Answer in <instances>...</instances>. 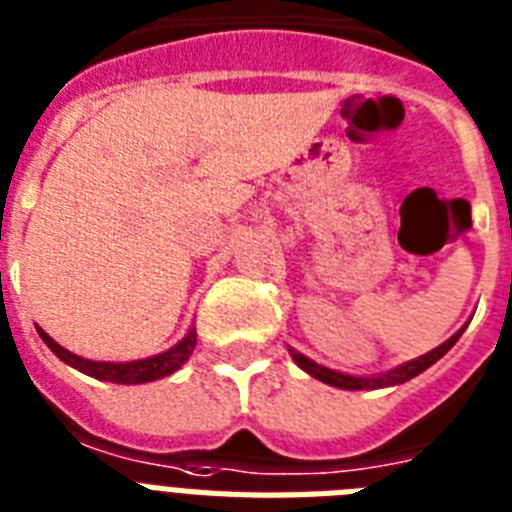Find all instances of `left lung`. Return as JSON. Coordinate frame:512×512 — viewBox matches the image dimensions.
I'll return each instance as SVG.
<instances>
[{"instance_id": "obj_1", "label": "left lung", "mask_w": 512, "mask_h": 512, "mask_svg": "<svg viewBox=\"0 0 512 512\" xmlns=\"http://www.w3.org/2000/svg\"><path fill=\"white\" fill-rule=\"evenodd\" d=\"M465 326H468V323H465ZM465 326L460 328V331H455V334H452L447 342L439 344L436 350L426 352V355H421V357H415V360H407V363L397 365V368H392V371L373 373V376H350V373L331 371V368H326V365L315 363V360H310L307 355L297 352L294 347H289V355H292L294 363H297L299 368L307 373V376L318 378V381H323V384H328V386H336V389H350V392H360V389H384V386L405 384V381L415 378L418 373L426 371V368H431V365H434L439 357H444L447 352L452 350V347H455V342H458L460 336H463Z\"/></svg>"}]
</instances>
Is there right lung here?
Here are the masks:
<instances>
[{
    "instance_id": "1",
    "label": "right lung",
    "mask_w": 512,
    "mask_h": 512,
    "mask_svg": "<svg viewBox=\"0 0 512 512\" xmlns=\"http://www.w3.org/2000/svg\"><path fill=\"white\" fill-rule=\"evenodd\" d=\"M36 331H39L44 344L60 357L62 363H68L70 368H76V371L86 373V376L99 378V381H112V384H149V381L170 376V373H176L189 360L191 352H194V344H197V328L191 326L181 342L173 344L170 350L160 352V355L144 357V360H128V363H105V360H89V357L65 350V347L54 342L44 328L36 326Z\"/></svg>"
}]
</instances>
